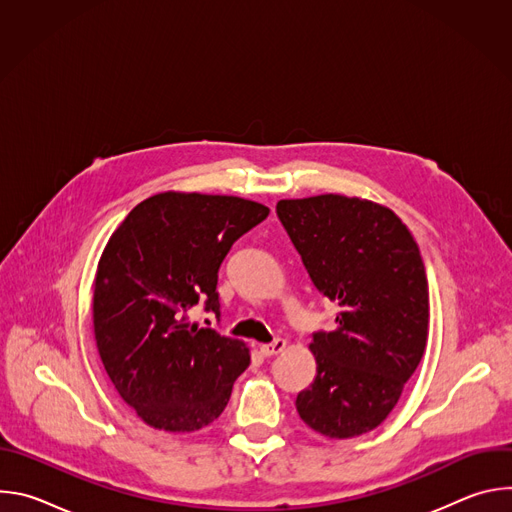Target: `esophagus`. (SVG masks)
I'll list each match as a JSON object with an SVG mask.
<instances>
[{
    "mask_svg": "<svg viewBox=\"0 0 512 512\" xmlns=\"http://www.w3.org/2000/svg\"><path fill=\"white\" fill-rule=\"evenodd\" d=\"M285 346H287V340L277 338V340H273L269 344H261V352H263V356H275V354L283 352Z\"/></svg>",
    "mask_w": 512,
    "mask_h": 512,
    "instance_id": "obj_1",
    "label": "esophagus"
}]
</instances>
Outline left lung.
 <instances>
[{
  "label": "left lung",
  "instance_id": "left-lung-1",
  "mask_svg": "<svg viewBox=\"0 0 512 512\" xmlns=\"http://www.w3.org/2000/svg\"><path fill=\"white\" fill-rule=\"evenodd\" d=\"M277 216L318 291L340 312L316 332V379L296 407L346 440L381 425L425 352L429 291L419 247L387 206L340 194L279 200Z\"/></svg>",
  "mask_w": 512,
  "mask_h": 512
}]
</instances>
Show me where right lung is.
<instances>
[{
    "label": "right lung",
    "instance_id": "right-lung-1",
    "mask_svg": "<svg viewBox=\"0 0 512 512\" xmlns=\"http://www.w3.org/2000/svg\"><path fill=\"white\" fill-rule=\"evenodd\" d=\"M267 214L237 196L162 192L111 235L95 277V340L117 393L148 425L196 431L225 411L249 348L190 324L188 310L204 302L221 316L218 267Z\"/></svg>",
    "mask_w": 512,
    "mask_h": 512
}]
</instances>
